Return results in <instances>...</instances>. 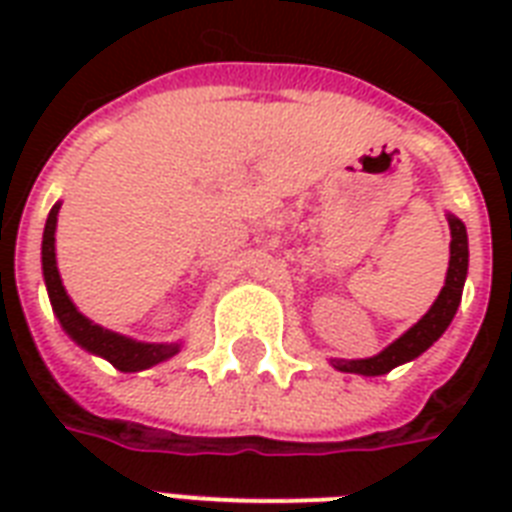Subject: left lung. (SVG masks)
<instances>
[{
	"label": "left lung",
	"mask_w": 512,
	"mask_h": 512,
	"mask_svg": "<svg viewBox=\"0 0 512 512\" xmlns=\"http://www.w3.org/2000/svg\"><path fill=\"white\" fill-rule=\"evenodd\" d=\"M449 231H452V244H449V271L441 295L436 303L430 305V311L414 324L409 332L390 342L388 348L372 358H361V361H345V358H332V366L340 372L364 374V377H377V374H388L390 369L412 361L420 353L433 345L438 337L444 335L446 327L452 324L454 313L460 308L462 287H465V276H468V231L460 217L449 215Z\"/></svg>",
	"instance_id": "left-lung-1"
}]
</instances>
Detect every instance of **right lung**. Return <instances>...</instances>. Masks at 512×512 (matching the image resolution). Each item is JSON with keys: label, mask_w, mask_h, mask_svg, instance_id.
Masks as SVG:
<instances>
[{"label": "right lung", "mask_w": 512, "mask_h": 512, "mask_svg": "<svg viewBox=\"0 0 512 512\" xmlns=\"http://www.w3.org/2000/svg\"><path fill=\"white\" fill-rule=\"evenodd\" d=\"M58 209L60 201L50 209L47 223H44L42 271L52 311L58 316L60 327L66 329V335L71 337L76 345H82L84 350H90L95 356H103L106 361H111L119 372H140V369L162 364V361L175 356L177 350H180V342L130 340V337L116 335L111 329H103L100 324H92L87 316H82V313L76 311V305L71 303V297L66 295V287H63V281H60L58 260H55V225H58Z\"/></svg>", "instance_id": "1"}]
</instances>
